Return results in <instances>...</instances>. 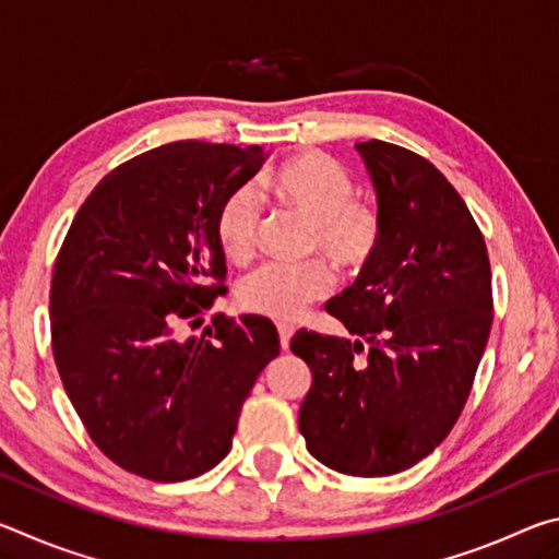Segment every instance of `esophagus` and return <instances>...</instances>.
<instances>
[{
    "label": "esophagus",
    "mask_w": 559,
    "mask_h": 559,
    "mask_svg": "<svg viewBox=\"0 0 559 559\" xmlns=\"http://www.w3.org/2000/svg\"><path fill=\"white\" fill-rule=\"evenodd\" d=\"M278 337H281V347L288 349L290 337H293V328L290 325H278Z\"/></svg>",
    "instance_id": "1"
}]
</instances>
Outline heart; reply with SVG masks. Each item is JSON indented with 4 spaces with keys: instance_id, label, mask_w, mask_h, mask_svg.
I'll return each mask as SVG.
<instances>
[{
    "instance_id": "heart-1",
    "label": "heart",
    "mask_w": 559,
    "mask_h": 559,
    "mask_svg": "<svg viewBox=\"0 0 559 559\" xmlns=\"http://www.w3.org/2000/svg\"><path fill=\"white\" fill-rule=\"evenodd\" d=\"M276 200L310 222L308 251L340 271H362L380 253L384 224L372 204L355 200V179L335 157L302 153L266 177ZM261 202L251 187H239L222 202L214 231L224 257L243 263L253 257L261 234ZM333 273L323 261L298 266L269 263L249 273L236 290L246 313L271 320H296L310 302L325 298Z\"/></svg>"
}]
</instances>
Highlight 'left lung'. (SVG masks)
I'll use <instances>...</instances> for the list:
<instances>
[{
    "mask_svg": "<svg viewBox=\"0 0 559 559\" xmlns=\"http://www.w3.org/2000/svg\"><path fill=\"white\" fill-rule=\"evenodd\" d=\"M377 192L380 253L325 310L347 337L298 330L290 349L313 372L298 429L328 468L392 476L449 437L493 323L484 234L429 159L357 143Z\"/></svg>",
    "mask_w": 559,
    "mask_h": 559,
    "instance_id": "1",
    "label": "left lung"
}]
</instances>
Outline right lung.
I'll list each match as a JSON object with an SVG mask.
<instances>
[{
	"instance_id": "right-lung-1",
	"label": "right lung",
	"mask_w": 559,
	"mask_h": 559,
	"mask_svg": "<svg viewBox=\"0 0 559 559\" xmlns=\"http://www.w3.org/2000/svg\"><path fill=\"white\" fill-rule=\"evenodd\" d=\"M259 145L179 140L96 185L56 257L49 316L63 390L93 443L135 476H202L231 449L241 404L281 343L261 316L202 310L226 290L214 222L259 173Z\"/></svg>"
}]
</instances>
